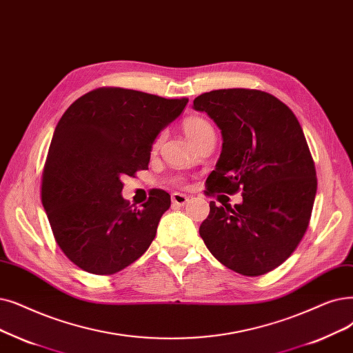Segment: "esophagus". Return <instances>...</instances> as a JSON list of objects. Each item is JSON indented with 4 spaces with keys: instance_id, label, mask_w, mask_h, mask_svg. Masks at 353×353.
<instances>
[{
    "instance_id": "obj_1",
    "label": "esophagus",
    "mask_w": 353,
    "mask_h": 353,
    "mask_svg": "<svg viewBox=\"0 0 353 353\" xmlns=\"http://www.w3.org/2000/svg\"><path fill=\"white\" fill-rule=\"evenodd\" d=\"M188 202H189L188 194H183V193H179V192L172 194V203L174 206H185Z\"/></svg>"
}]
</instances>
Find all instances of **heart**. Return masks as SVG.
<instances>
[{
  "instance_id": "obj_1",
  "label": "heart",
  "mask_w": 353,
  "mask_h": 353,
  "mask_svg": "<svg viewBox=\"0 0 353 353\" xmlns=\"http://www.w3.org/2000/svg\"><path fill=\"white\" fill-rule=\"evenodd\" d=\"M183 128H185L186 135L189 137V140L193 144L197 140H201L203 135L213 132L212 125L209 124V122L205 118H201V117H190V118H188L185 121V124H183ZM163 139H164V132H160L154 139V141H152V144H151V151H157L159 150Z\"/></svg>"
}]
</instances>
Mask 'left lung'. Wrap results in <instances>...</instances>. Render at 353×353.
<instances>
[{"instance_id": "1", "label": "left lung", "mask_w": 353, "mask_h": 353, "mask_svg": "<svg viewBox=\"0 0 353 353\" xmlns=\"http://www.w3.org/2000/svg\"><path fill=\"white\" fill-rule=\"evenodd\" d=\"M221 130L222 152L208 177V196L242 190L234 208L210 202L199 228L221 264L248 277L281 265L309 226L316 168L296 115L255 89H219L193 101Z\"/></svg>"}]
</instances>
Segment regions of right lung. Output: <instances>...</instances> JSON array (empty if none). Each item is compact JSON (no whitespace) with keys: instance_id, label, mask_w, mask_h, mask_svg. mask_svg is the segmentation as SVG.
I'll return each mask as SVG.
<instances>
[{"instance_id":"right-lung-1","label":"right lung","mask_w":353,"mask_h":353,"mask_svg":"<svg viewBox=\"0 0 353 353\" xmlns=\"http://www.w3.org/2000/svg\"><path fill=\"white\" fill-rule=\"evenodd\" d=\"M188 102L99 88L60 118L43 168L41 203L60 250L83 271L111 275L148 250L170 194L154 190L137 209L121 194L122 179L148 168L152 141Z\"/></svg>"}]
</instances>
